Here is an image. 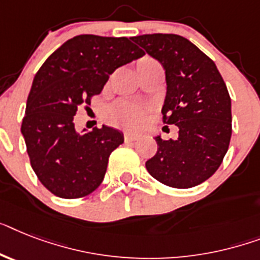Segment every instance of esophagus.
I'll return each instance as SVG.
<instances>
[{"instance_id": "obj_1", "label": "esophagus", "mask_w": 260, "mask_h": 260, "mask_svg": "<svg viewBox=\"0 0 260 260\" xmlns=\"http://www.w3.org/2000/svg\"><path fill=\"white\" fill-rule=\"evenodd\" d=\"M138 139H139V137H137V135L128 134V133H126V134H125V142L126 143L135 142V141H138Z\"/></svg>"}]
</instances>
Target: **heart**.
Masks as SVG:
<instances>
[{"label": "heart", "mask_w": 260, "mask_h": 260, "mask_svg": "<svg viewBox=\"0 0 260 260\" xmlns=\"http://www.w3.org/2000/svg\"><path fill=\"white\" fill-rule=\"evenodd\" d=\"M147 109L130 102H118L107 111V119L115 126L126 130H138L143 126Z\"/></svg>", "instance_id": "b5f03b06"}]
</instances>
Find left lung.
I'll use <instances>...</instances> for the list:
<instances>
[{
  "label": "left lung",
  "instance_id": "left-lung-1",
  "mask_svg": "<svg viewBox=\"0 0 260 260\" xmlns=\"http://www.w3.org/2000/svg\"><path fill=\"white\" fill-rule=\"evenodd\" d=\"M166 73L164 123L179 127L177 139L156 137L149 174L174 188L198 186L219 169L230 145L231 98L211 58L177 34L133 37Z\"/></svg>",
  "mask_w": 260,
  "mask_h": 260
}]
</instances>
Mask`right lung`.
Returning a JSON list of instances; mask_svg holds the SVG:
<instances>
[{
	"mask_svg": "<svg viewBox=\"0 0 260 260\" xmlns=\"http://www.w3.org/2000/svg\"><path fill=\"white\" fill-rule=\"evenodd\" d=\"M145 55L126 37L81 34L66 41L33 79L21 125L30 165L40 182L59 198L77 199L95 190L110 154L123 143L113 127L77 133L74 115L101 94L115 69Z\"/></svg>",
	"mask_w": 260,
	"mask_h": 260,
	"instance_id": "obj_1",
	"label": "right lung"
}]
</instances>
